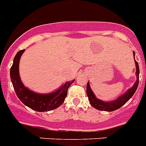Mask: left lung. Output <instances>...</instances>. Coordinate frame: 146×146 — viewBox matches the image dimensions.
I'll list each match as a JSON object with an SVG mask.
<instances>
[{"label":"left lung","mask_w":146,"mask_h":146,"mask_svg":"<svg viewBox=\"0 0 146 146\" xmlns=\"http://www.w3.org/2000/svg\"><path fill=\"white\" fill-rule=\"evenodd\" d=\"M136 64V74H137V81L134 83V86L131 88H129V90L127 91L125 94H123L120 96L118 99L115 100L114 101L111 102H103L100 100H98L94 96V93L91 89L90 86H89V83H87L86 86V94L88 98V100L90 102V104L94 107V109H98L100 111H113L117 109H119L120 107L123 106V105H125L127 102L129 101L131 98H132V96L135 93L137 88L138 85H139V68L138 63L134 59Z\"/></svg>","instance_id":"1"}]
</instances>
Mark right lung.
Returning <instances> with one entry per match:
<instances>
[{"label":"right lung","instance_id":"1","mask_svg":"<svg viewBox=\"0 0 146 146\" xmlns=\"http://www.w3.org/2000/svg\"><path fill=\"white\" fill-rule=\"evenodd\" d=\"M23 52L24 49L19 51L16 54L10 68L11 80L16 95L24 105L37 111H48L58 108L64 102L68 87L74 80L67 82L58 91L51 94H40L32 92L23 86L19 76V61Z\"/></svg>","mask_w":146,"mask_h":146}]
</instances>
